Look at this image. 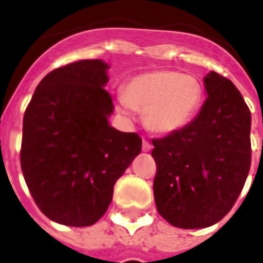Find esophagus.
<instances>
[{"label":"esophagus","mask_w":263,"mask_h":263,"mask_svg":"<svg viewBox=\"0 0 263 263\" xmlns=\"http://www.w3.org/2000/svg\"><path fill=\"white\" fill-rule=\"evenodd\" d=\"M151 149H152L151 142H149L148 140H142V151H144V152H149Z\"/></svg>","instance_id":"34e87169"}]
</instances>
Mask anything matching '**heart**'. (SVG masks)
<instances>
[{
    "mask_svg": "<svg viewBox=\"0 0 263 263\" xmlns=\"http://www.w3.org/2000/svg\"><path fill=\"white\" fill-rule=\"evenodd\" d=\"M203 102V87L195 76L176 70H155L130 79L118 106L127 114L142 111L145 126L155 133L182 129L194 118Z\"/></svg>",
    "mask_w": 263,
    "mask_h": 263,
    "instance_id": "1",
    "label": "heart"
}]
</instances>
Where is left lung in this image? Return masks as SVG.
<instances>
[{
	"label": "left lung",
	"instance_id": "left-lung-1",
	"mask_svg": "<svg viewBox=\"0 0 263 263\" xmlns=\"http://www.w3.org/2000/svg\"><path fill=\"white\" fill-rule=\"evenodd\" d=\"M208 98L187 126L152 140L157 212L184 230L218 222L236 202L251 164V114L234 83L211 72Z\"/></svg>",
	"mask_w": 263,
	"mask_h": 263
}]
</instances>
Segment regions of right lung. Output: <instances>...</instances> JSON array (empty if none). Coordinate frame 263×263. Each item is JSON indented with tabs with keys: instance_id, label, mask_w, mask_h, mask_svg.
Masks as SVG:
<instances>
[{
	"instance_id": "add662e5",
	"label": "right lung",
	"mask_w": 263,
	"mask_h": 263,
	"mask_svg": "<svg viewBox=\"0 0 263 263\" xmlns=\"http://www.w3.org/2000/svg\"><path fill=\"white\" fill-rule=\"evenodd\" d=\"M108 65L83 60L43 77L24 112L20 163L42 213L88 227L107 212L115 182L141 152L137 133L108 123Z\"/></svg>"
}]
</instances>
